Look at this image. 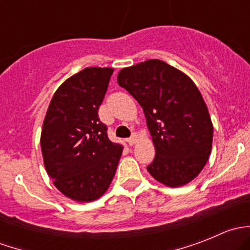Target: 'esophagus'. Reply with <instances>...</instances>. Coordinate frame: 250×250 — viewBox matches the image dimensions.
Segmentation results:
<instances>
[{
    "label": "esophagus",
    "instance_id": "34e87169",
    "mask_svg": "<svg viewBox=\"0 0 250 250\" xmlns=\"http://www.w3.org/2000/svg\"><path fill=\"white\" fill-rule=\"evenodd\" d=\"M137 140H138L137 139V135L134 134V135H133V137H130L127 141H128V144H129V145H134V144L137 143Z\"/></svg>",
    "mask_w": 250,
    "mask_h": 250
}]
</instances>
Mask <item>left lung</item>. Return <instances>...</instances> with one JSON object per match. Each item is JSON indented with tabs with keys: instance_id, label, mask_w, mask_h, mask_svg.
Listing matches in <instances>:
<instances>
[{
	"instance_id": "1",
	"label": "left lung",
	"mask_w": 250,
	"mask_h": 250,
	"mask_svg": "<svg viewBox=\"0 0 250 250\" xmlns=\"http://www.w3.org/2000/svg\"><path fill=\"white\" fill-rule=\"evenodd\" d=\"M117 82L145 113L156 150L148 173L169 188L192 181L208 162L214 130L197 85L183 71L158 59L120 70Z\"/></svg>"
}]
</instances>
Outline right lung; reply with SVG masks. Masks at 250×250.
<instances>
[{
	"instance_id": "right-lung-1",
	"label": "right lung",
	"mask_w": 250,
	"mask_h": 250,
	"mask_svg": "<svg viewBox=\"0 0 250 250\" xmlns=\"http://www.w3.org/2000/svg\"><path fill=\"white\" fill-rule=\"evenodd\" d=\"M112 67H85L59 85L44 116L41 150L53 184L67 198L92 202L115 176L123 145L107 138L98 110Z\"/></svg>"
}]
</instances>
